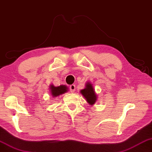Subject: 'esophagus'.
<instances>
[{"instance_id": "obj_1", "label": "esophagus", "mask_w": 152, "mask_h": 152, "mask_svg": "<svg viewBox=\"0 0 152 152\" xmlns=\"http://www.w3.org/2000/svg\"><path fill=\"white\" fill-rule=\"evenodd\" d=\"M69 89L71 91V92H74L76 90V86L75 85H71L69 86Z\"/></svg>"}]
</instances>
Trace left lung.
<instances>
[{
    "label": "left lung",
    "mask_w": 152,
    "mask_h": 152,
    "mask_svg": "<svg viewBox=\"0 0 152 152\" xmlns=\"http://www.w3.org/2000/svg\"><path fill=\"white\" fill-rule=\"evenodd\" d=\"M80 93L87 99V102L89 104H94L97 99V96L94 91L91 84L87 83V85H86V88L81 90Z\"/></svg>",
    "instance_id": "1"
}]
</instances>
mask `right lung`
Instances as JSON below:
<instances>
[{"mask_svg": "<svg viewBox=\"0 0 152 152\" xmlns=\"http://www.w3.org/2000/svg\"><path fill=\"white\" fill-rule=\"evenodd\" d=\"M67 89L68 88L65 85H61L59 87H54L53 85H50V93L53 97H56L61 94L67 92Z\"/></svg>", "mask_w": 152, "mask_h": 152, "instance_id": "add662e5", "label": "right lung"}]
</instances>
